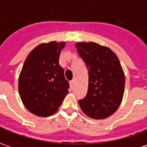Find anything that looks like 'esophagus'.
<instances>
[{
	"instance_id": "34e87169",
	"label": "esophagus",
	"mask_w": 147,
	"mask_h": 147,
	"mask_svg": "<svg viewBox=\"0 0 147 147\" xmlns=\"http://www.w3.org/2000/svg\"><path fill=\"white\" fill-rule=\"evenodd\" d=\"M74 80H72V81H70V82H69V85H70V86H71V88L73 86H74Z\"/></svg>"
}]
</instances>
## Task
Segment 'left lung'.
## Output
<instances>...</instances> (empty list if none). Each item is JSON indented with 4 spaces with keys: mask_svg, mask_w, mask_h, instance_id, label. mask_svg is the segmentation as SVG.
<instances>
[{
    "mask_svg": "<svg viewBox=\"0 0 147 147\" xmlns=\"http://www.w3.org/2000/svg\"><path fill=\"white\" fill-rule=\"evenodd\" d=\"M75 46L89 74L88 92L79 100L80 107L90 118H108L118 110L124 94L125 74L120 61L109 47L95 42H78Z\"/></svg>",
    "mask_w": 147,
    "mask_h": 147,
    "instance_id": "obj_1",
    "label": "left lung"
}]
</instances>
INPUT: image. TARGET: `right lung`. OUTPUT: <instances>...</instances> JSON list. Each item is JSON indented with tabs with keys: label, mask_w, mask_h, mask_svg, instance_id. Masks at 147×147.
Masks as SVG:
<instances>
[{
	"label": "right lung",
	"mask_w": 147,
	"mask_h": 147,
	"mask_svg": "<svg viewBox=\"0 0 147 147\" xmlns=\"http://www.w3.org/2000/svg\"><path fill=\"white\" fill-rule=\"evenodd\" d=\"M65 42L41 43L29 53L18 79V91L25 108L39 117L55 114L68 94L69 83L59 65Z\"/></svg>",
	"instance_id": "obj_1"
}]
</instances>
